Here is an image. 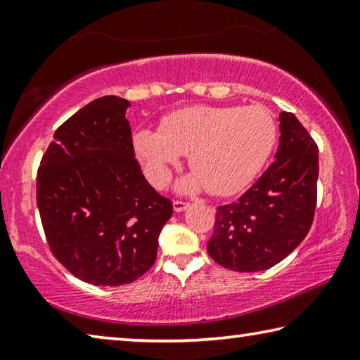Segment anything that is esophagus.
Segmentation results:
<instances>
[{
	"mask_svg": "<svg viewBox=\"0 0 360 360\" xmlns=\"http://www.w3.org/2000/svg\"><path fill=\"white\" fill-rule=\"evenodd\" d=\"M187 208H188V203H186V202H181V200H176V202H173V210L176 212H182Z\"/></svg>",
	"mask_w": 360,
	"mask_h": 360,
	"instance_id": "34e87169",
	"label": "esophagus"
}]
</instances>
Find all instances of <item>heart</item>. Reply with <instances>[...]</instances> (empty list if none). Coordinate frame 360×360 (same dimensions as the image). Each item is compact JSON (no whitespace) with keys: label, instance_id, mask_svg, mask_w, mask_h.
<instances>
[{"label":"heart","instance_id":"1","mask_svg":"<svg viewBox=\"0 0 360 360\" xmlns=\"http://www.w3.org/2000/svg\"><path fill=\"white\" fill-rule=\"evenodd\" d=\"M276 143V122L260 106H188L165 115L158 131L139 129L133 146L149 181L165 186L172 168L188 155L192 174L181 192L206 188L229 197L245 188L257 174Z\"/></svg>","mask_w":360,"mask_h":360}]
</instances>
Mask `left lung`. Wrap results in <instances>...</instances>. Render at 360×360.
<instances>
[{"instance_id":"left-lung-1","label":"left lung","mask_w":360,"mask_h":360,"mask_svg":"<svg viewBox=\"0 0 360 360\" xmlns=\"http://www.w3.org/2000/svg\"><path fill=\"white\" fill-rule=\"evenodd\" d=\"M276 160L235 203L219 206L208 254L233 271H264L308 235L318 197V146L292 112L279 114Z\"/></svg>"}]
</instances>
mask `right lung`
I'll return each mask as SVG.
<instances>
[{"label":"right lung","instance_id":"right-lung-1","mask_svg":"<svg viewBox=\"0 0 360 360\" xmlns=\"http://www.w3.org/2000/svg\"><path fill=\"white\" fill-rule=\"evenodd\" d=\"M129 100L90 101L53 133L38 169L36 200L52 252L76 278L124 285L154 264L173 205L141 173Z\"/></svg>","mask_w":360,"mask_h":360}]
</instances>
